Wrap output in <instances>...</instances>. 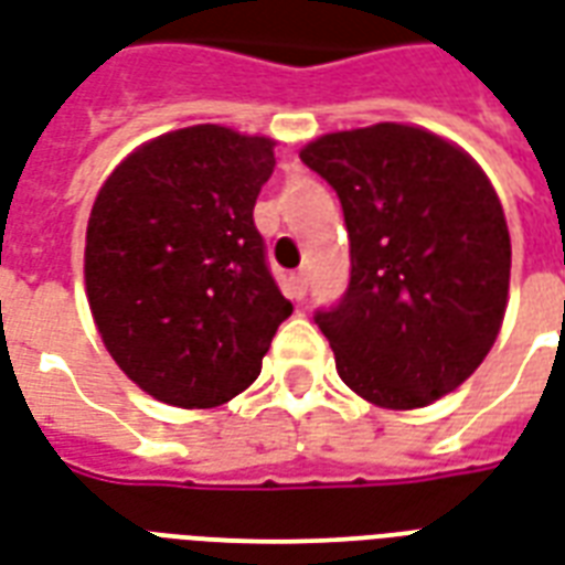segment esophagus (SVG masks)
I'll return each instance as SVG.
<instances>
[{
  "label": "esophagus",
  "instance_id": "1",
  "mask_svg": "<svg viewBox=\"0 0 565 565\" xmlns=\"http://www.w3.org/2000/svg\"><path fill=\"white\" fill-rule=\"evenodd\" d=\"M290 294H294V299H305V294H308V275L305 271H296L290 278Z\"/></svg>",
  "mask_w": 565,
  "mask_h": 565
}]
</instances>
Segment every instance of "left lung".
<instances>
[{
	"mask_svg": "<svg viewBox=\"0 0 565 565\" xmlns=\"http://www.w3.org/2000/svg\"><path fill=\"white\" fill-rule=\"evenodd\" d=\"M299 158L335 188L350 233V284L315 315L341 380L388 411L449 395L503 326L512 245L494 185L416 125L323 134Z\"/></svg>",
	"mask_w": 565,
	"mask_h": 565,
	"instance_id": "left-lung-1",
	"label": "left lung"
}]
</instances>
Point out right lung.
<instances>
[{"instance_id": "1", "label": "right lung", "mask_w": 565, "mask_h": 565, "mask_svg": "<svg viewBox=\"0 0 565 565\" xmlns=\"http://www.w3.org/2000/svg\"><path fill=\"white\" fill-rule=\"evenodd\" d=\"M275 140L224 125L161 134L113 170L86 227V296L104 347L152 398L206 411L257 380L294 315L254 203Z\"/></svg>"}]
</instances>
